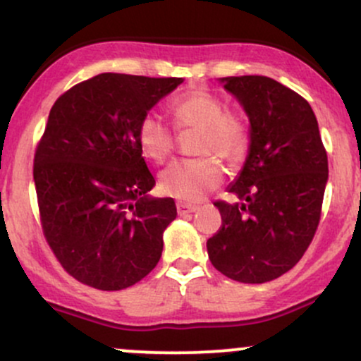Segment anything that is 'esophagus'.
<instances>
[{
	"mask_svg": "<svg viewBox=\"0 0 361 361\" xmlns=\"http://www.w3.org/2000/svg\"><path fill=\"white\" fill-rule=\"evenodd\" d=\"M176 210H178V215H186V214H193L195 210H198V207L192 204H185V202H178Z\"/></svg>",
	"mask_w": 361,
	"mask_h": 361,
	"instance_id": "obj_1",
	"label": "esophagus"
}]
</instances>
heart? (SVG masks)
Masks as SVG:
<instances>
[{
	"label": "heart",
	"instance_id": "b5f03b06",
	"mask_svg": "<svg viewBox=\"0 0 361 361\" xmlns=\"http://www.w3.org/2000/svg\"><path fill=\"white\" fill-rule=\"evenodd\" d=\"M171 114L180 130H197L193 142L195 159L169 164L159 175V190L181 202H200L224 181V169L214 156L227 163L241 161L250 142L244 120L226 111L217 94L207 90H193L171 103ZM140 151L154 163H164L175 149V132L156 114L140 118L137 127Z\"/></svg>",
	"mask_w": 361,
	"mask_h": 361
}]
</instances>
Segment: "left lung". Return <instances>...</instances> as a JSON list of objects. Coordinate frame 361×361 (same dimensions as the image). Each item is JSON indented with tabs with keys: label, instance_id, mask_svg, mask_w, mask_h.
I'll use <instances>...</instances> for the list:
<instances>
[{
	"label": "left lung",
	"instance_id": "obj_1",
	"mask_svg": "<svg viewBox=\"0 0 361 361\" xmlns=\"http://www.w3.org/2000/svg\"><path fill=\"white\" fill-rule=\"evenodd\" d=\"M250 118V151L207 241L212 264L241 283L292 270L316 234L327 183V154L316 115L300 94L267 76L221 78Z\"/></svg>",
	"mask_w": 361,
	"mask_h": 361
}]
</instances>
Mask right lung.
<instances>
[{"instance_id":"obj_1","label":"right lung","mask_w":361,"mask_h":361,"mask_svg":"<svg viewBox=\"0 0 361 361\" xmlns=\"http://www.w3.org/2000/svg\"><path fill=\"white\" fill-rule=\"evenodd\" d=\"M181 82L103 73L73 86L51 109L34 159L40 221L62 268L81 283L127 288L161 258L176 205L149 195L156 181L137 127Z\"/></svg>"}]
</instances>
